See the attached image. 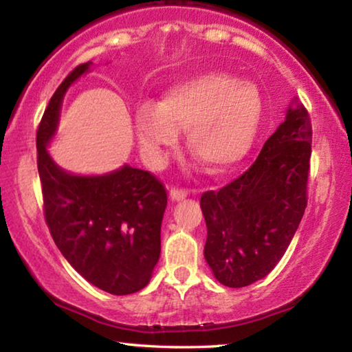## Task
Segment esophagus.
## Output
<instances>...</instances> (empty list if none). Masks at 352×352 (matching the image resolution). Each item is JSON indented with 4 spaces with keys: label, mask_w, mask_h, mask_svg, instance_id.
<instances>
[{
    "label": "esophagus",
    "mask_w": 352,
    "mask_h": 352,
    "mask_svg": "<svg viewBox=\"0 0 352 352\" xmlns=\"http://www.w3.org/2000/svg\"><path fill=\"white\" fill-rule=\"evenodd\" d=\"M188 196L186 190H180V188H170V199L172 201H182Z\"/></svg>",
    "instance_id": "1"
}]
</instances>
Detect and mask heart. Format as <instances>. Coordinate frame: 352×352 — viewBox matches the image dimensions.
Instances as JSON below:
<instances>
[{
	"mask_svg": "<svg viewBox=\"0 0 352 352\" xmlns=\"http://www.w3.org/2000/svg\"><path fill=\"white\" fill-rule=\"evenodd\" d=\"M263 116V100L255 84L236 81L220 72L178 82L156 107L143 105L135 116L140 148L160 156L186 131V145L212 172L236 166L254 143Z\"/></svg>",
	"mask_w": 352,
	"mask_h": 352,
	"instance_id": "b5f03b06",
	"label": "heart"
}]
</instances>
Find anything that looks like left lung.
<instances>
[{
    "instance_id": "8db88e82",
    "label": "left lung",
    "mask_w": 352,
    "mask_h": 352,
    "mask_svg": "<svg viewBox=\"0 0 352 352\" xmlns=\"http://www.w3.org/2000/svg\"><path fill=\"white\" fill-rule=\"evenodd\" d=\"M313 127L295 102L244 174L220 191H206L204 256L217 280L245 287L274 270L308 204Z\"/></svg>"
}]
</instances>
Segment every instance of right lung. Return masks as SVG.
<instances>
[{"instance_id":"right-lung-1","label":"right lung","mask_w":352,"mask_h":352,"mask_svg":"<svg viewBox=\"0 0 352 352\" xmlns=\"http://www.w3.org/2000/svg\"><path fill=\"white\" fill-rule=\"evenodd\" d=\"M91 63H81L63 79L38 126L43 210L58 250L84 279L111 295H129L150 282L160 260L164 185L151 172L131 166L107 175L68 174L46 150L67 89Z\"/></svg>"}]
</instances>
